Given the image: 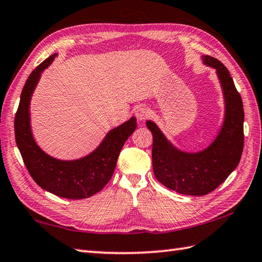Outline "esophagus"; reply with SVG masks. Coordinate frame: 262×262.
<instances>
[{"label":"esophagus","instance_id":"obj_1","mask_svg":"<svg viewBox=\"0 0 262 262\" xmlns=\"http://www.w3.org/2000/svg\"><path fill=\"white\" fill-rule=\"evenodd\" d=\"M135 114H136V117L139 121H145L147 117L150 116L151 111L149 110V107H147L146 105H141L136 110Z\"/></svg>","mask_w":262,"mask_h":262}]
</instances>
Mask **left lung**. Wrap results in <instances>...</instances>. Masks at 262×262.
Wrapping results in <instances>:
<instances>
[{
    "mask_svg": "<svg viewBox=\"0 0 262 262\" xmlns=\"http://www.w3.org/2000/svg\"><path fill=\"white\" fill-rule=\"evenodd\" d=\"M201 60L204 66L215 69L225 101L223 124L210 145L199 151L182 150L154 121L146 122L154 137L155 176L167 189L186 195H205L220 186L237 167L244 143L243 103L229 71L215 57L202 55Z\"/></svg>",
    "mask_w": 262,
    "mask_h": 262,
    "instance_id": "obj_1",
    "label": "left lung"
}]
</instances>
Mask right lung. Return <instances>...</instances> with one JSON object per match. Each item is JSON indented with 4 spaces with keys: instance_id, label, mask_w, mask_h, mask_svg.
Masks as SVG:
<instances>
[{
    "instance_id": "1",
    "label": "right lung",
    "mask_w": 262,
    "mask_h": 262,
    "mask_svg": "<svg viewBox=\"0 0 262 262\" xmlns=\"http://www.w3.org/2000/svg\"><path fill=\"white\" fill-rule=\"evenodd\" d=\"M57 53L47 57L27 79L14 117L15 142L31 178L41 189L67 199H84L97 193L108 183L122 147L137 127L131 116L124 123L110 130L98 147L77 159H58L45 152L36 142L30 123V101L41 73Z\"/></svg>"
}]
</instances>
